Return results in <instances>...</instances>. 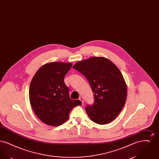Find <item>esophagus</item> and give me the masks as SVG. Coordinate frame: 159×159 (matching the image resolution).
<instances>
[{
  "label": "esophagus",
  "mask_w": 159,
  "mask_h": 159,
  "mask_svg": "<svg viewBox=\"0 0 159 159\" xmlns=\"http://www.w3.org/2000/svg\"><path fill=\"white\" fill-rule=\"evenodd\" d=\"M79 100L82 102V104H83V102H84V100H83V98L82 97H80L79 98Z\"/></svg>",
  "instance_id": "1"
}]
</instances>
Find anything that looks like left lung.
Wrapping results in <instances>:
<instances>
[{
    "label": "left lung",
    "mask_w": 159,
    "mask_h": 159,
    "mask_svg": "<svg viewBox=\"0 0 159 159\" xmlns=\"http://www.w3.org/2000/svg\"><path fill=\"white\" fill-rule=\"evenodd\" d=\"M73 68L86 77L93 91L94 103L85 108L91 120L99 125L113 121L127 98V85L120 70L102 57L78 61Z\"/></svg>",
    "instance_id": "left-lung-1"
}]
</instances>
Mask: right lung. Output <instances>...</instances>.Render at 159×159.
<instances>
[{
    "label": "right lung",
    "mask_w": 159,
    "mask_h": 159,
    "mask_svg": "<svg viewBox=\"0 0 159 159\" xmlns=\"http://www.w3.org/2000/svg\"><path fill=\"white\" fill-rule=\"evenodd\" d=\"M72 63L52 62L39 68L29 88L31 106L38 118L46 125L58 126L67 121L70 111L80 100L71 99L64 81Z\"/></svg>",
    "instance_id": "add662e5"
}]
</instances>
